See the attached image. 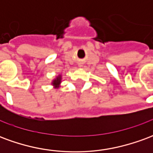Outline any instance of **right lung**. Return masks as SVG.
<instances>
[{
    "instance_id": "1",
    "label": "right lung",
    "mask_w": 153,
    "mask_h": 153,
    "mask_svg": "<svg viewBox=\"0 0 153 153\" xmlns=\"http://www.w3.org/2000/svg\"><path fill=\"white\" fill-rule=\"evenodd\" d=\"M61 83V75H59V76H57L55 79L52 81V85L55 86V88H58L59 85H60V83Z\"/></svg>"
}]
</instances>
